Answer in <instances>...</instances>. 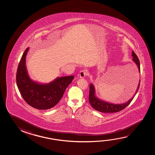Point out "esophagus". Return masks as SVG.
<instances>
[{
  "mask_svg": "<svg viewBox=\"0 0 155 155\" xmlns=\"http://www.w3.org/2000/svg\"><path fill=\"white\" fill-rule=\"evenodd\" d=\"M79 75L81 78H85L87 75V71L86 70H83L80 71Z\"/></svg>",
  "mask_w": 155,
  "mask_h": 155,
  "instance_id": "34e87169",
  "label": "esophagus"
}]
</instances>
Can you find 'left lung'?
Returning a JSON list of instances; mask_svg holds the SVG:
<instances>
[{"label":"left lung","mask_w":155,"mask_h":155,"mask_svg":"<svg viewBox=\"0 0 155 155\" xmlns=\"http://www.w3.org/2000/svg\"><path fill=\"white\" fill-rule=\"evenodd\" d=\"M132 56L133 57L132 61H134L136 64V65L138 67V72L140 73V63L139 59L138 58L137 55L136 54V53H134V51H132ZM136 71L138 72L137 71ZM137 74H138V72H137ZM140 80L136 91L129 101H128L127 102L123 103V104H115L105 102L103 100L99 99L98 97H97L95 94V89H94V85L92 84H90V91H89V102L94 109L96 110L97 111L101 112L112 113V112H117L120 111L122 110L125 109L131 102L132 99H134V97L135 96V95L138 92V90L140 87Z\"/></svg>","instance_id":"left-lung-1"}]
</instances>
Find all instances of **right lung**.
<instances>
[{"mask_svg":"<svg viewBox=\"0 0 155 155\" xmlns=\"http://www.w3.org/2000/svg\"><path fill=\"white\" fill-rule=\"evenodd\" d=\"M29 48L23 53L18 65L16 81L19 92L28 105L39 110L51 109L58 104L74 76L58 77L48 84L33 81L28 76L26 68V57Z\"/></svg>","mask_w":155,"mask_h":155,"instance_id":"obj_1","label":"right lung"}]
</instances>
